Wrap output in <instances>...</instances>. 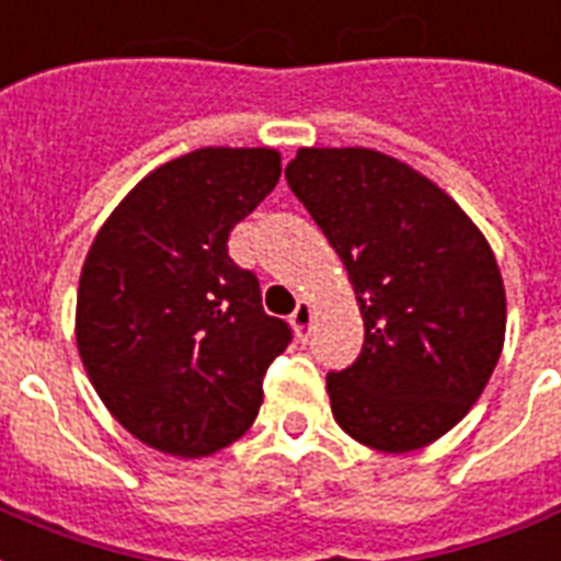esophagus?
<instances>
[{
    "label": "esophagus",
    "instance_id": "1",
    "mask_svg": "<svg viewBox=\"0 0 561 561\" xmlns=\"http://www.w3.org/2000/svg\"><path fill=\"white\" fill-rule=\"evenodd\" d=\"M289 322L296 328L298 340H307V336H310V328H313V305H310V301H298L296 313L289 316Z\"/></svg>",
    "mask_w": 561,
    "mask_h": 561
}]
</instances>
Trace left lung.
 Segmentation results:
<instances>
[{"mask_svg":"<svg viewBox=\"0 0 561 561\" xmlns=\"http://www.w3.org/2000/svg\"><path fill=\"white\" fill-rule=\"evenodd\" d=\"M286 183L343 260L364 348L328 373L345 435L411 453L446 435L494 373L505 289L494 251L453 197L393 156L305 147Z\"/></svg>","mask_w":561,"mask_h":561,"instance_id":"obj_1","label":"left lung"}]
</instances>
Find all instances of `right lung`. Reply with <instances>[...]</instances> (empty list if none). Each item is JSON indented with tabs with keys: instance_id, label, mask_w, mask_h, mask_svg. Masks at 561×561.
<instances>
[{
	"instance_id": "1",
	"label": "right lung",
	"mask_w": 561,
	"mask_h": 561,
	"mask_svg": "<svg viewBox=\"0 0 561 561\" xmlns=\"http://www.w3.org/2000/svg\"><path fill=\"white\" fill-rule=\"evenodd\" d=\"M280 180L268 147H204L147 174L88 251L76 345L129 435L209 456L254 423L263 376L293 328L263 310L260 280L227 239Z\"/></svg>"
}]
</instances>
